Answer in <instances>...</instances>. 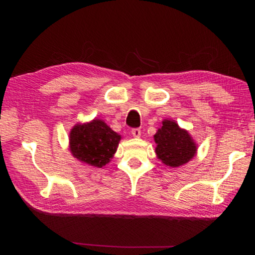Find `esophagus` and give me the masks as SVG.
<instances>
[{"instance_id": "esophagus-1", "label": "esophagus", "mask_w": 255, "mask_h": 255, "mask_svg": "<svg viewBox=\"0 0 255 255\" xmlns=\"http://www.w3.org/2000/svg\"><path fill=\"white\" fill-rule=\"evenodd\" d=\"M140 129H138V128H133V129H131V135L135 137V138H138V137H140Z\"/></svg>"}]
</instances>
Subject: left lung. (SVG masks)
<instances>
[{"label": "left lung", "instance_id": "8db88e82", "mask_svg": "<svg viewBox=\"0 0 255 255\" xmlns=\"http://www.w3.org/2000/svg\"><path fill=\"white\" fill-rule=\"evenodd\" d=\"M157 158L171 167H178L191 161L197 153V145L190 133L179 127L174 120L165 119L154 135Z\"/></svg>", "mask_w": 255, "mask_h": 255}]
</instances>
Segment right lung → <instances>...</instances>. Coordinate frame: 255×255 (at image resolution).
<instances>
[{"instance_id":"1","label":"right lung","mask_w":255,"mask_h":255,"mask_svg":"<svg viewBox=\"0 0 255 255\" xmlns=\"http://www.w3.org/2000/svg\"><path fill=\"white\" fill-rule=\"evenodd\" d=\"M122 136L101 119L77 124L70 132L73 156L88 165L102 167L110 162L118 148Z\"/></svg>"}]
</instances>
